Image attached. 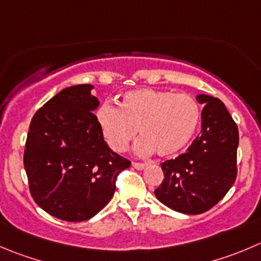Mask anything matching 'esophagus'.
I'll list each match as a JSON object with an SVG mask.
<instances>
[{
	"instance_id": "34e87169",
	"label": "esophagus",
	"mask_w": 261,
	"mask_h": 261,
	"mask_svg": "<svg viewBox=\"0 0 261 261\" xmlns=\"http://www.w3.org/2000/svg\"><path fill=\"white\" fill-rule=\"evenodd\" d=\"M133 167L135 169H138V171H141V169L145 168L146 166L144 163H138V162H133Z\"/></svg>"
}]
</instances>
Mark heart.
<instances>
[{"label":"heart","mask_w":261,"mask_h":261,"mask_svg":"<svg viewBox=\"0 0 261 261\" xmlns=\"http://www.w3.org/2000/svg\"><path fill=\"white\" fill-rule=\"evenodd\" d=\"M95 117L112 150H126L139 130L143 138L135 144L136 153L148 155L155 150L159 156H172L194 138L201 111L199 103L187 94L144 88L125 93L120 107L103 103Z\"/></svg>","instance_id":"1"}]
</instances>
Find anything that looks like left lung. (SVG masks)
Instances as JSON below:
<instances>
[{
    "instance_id": "obj_1",
    "label": "left lung",
    "mask_w": 261,
    "mask_h": 261,
    "mask_svg": "<svg viewBox=\"0 0 261 261\" xmlns=\"http://www.w3.org/2000/svg\"><path fill=\"white\" fill-rule=\"evenodd\" d=\"M204 105L201 131L186 153L162 163L164 179L154 191L166 206L201 214L223 199L237 176L239 128L218 98L196 95Z\"/></svg>"
}]
</instances>
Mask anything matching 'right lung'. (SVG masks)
I'll return each mask as SVG.
<instances>
[{
  "mask_svg": "<svg viewBox=\"0 0 261 261\" xmlns=\"http://www.w3.org/2000/svg\"><path fill=\"white\" fill-rule=\"evenodd\" d=\"M93 89L90 84L65 88L37 111L29 126L24 167L30 194L62 221L93 218L112 199L118 173L131 164L103 139Z\"/></svg>",
  "mask_w": 261,
  "mask_h": 261,
  "instance_id": "add662e5",
  "label": "right lung"
}]
</instances>
